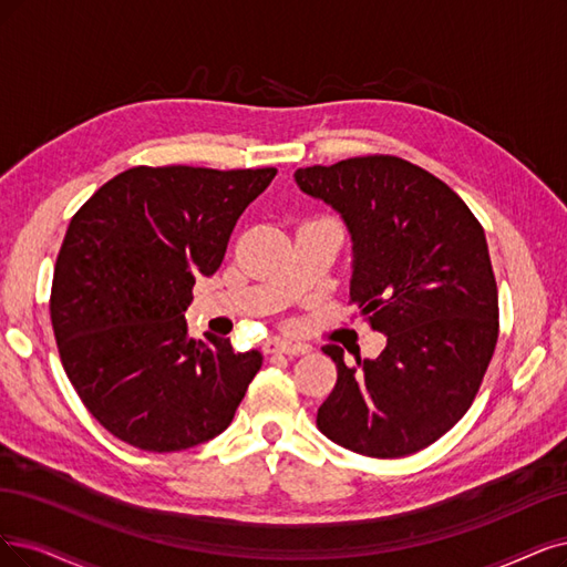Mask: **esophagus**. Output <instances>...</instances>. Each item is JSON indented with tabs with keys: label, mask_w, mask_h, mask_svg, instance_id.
I'll return each mask as SVG.
<instances>
[{
	"label": "esophagus",
	"mask_w": 567,
	"mask_h": 567,
	"mask_svg": "<svg viewBox=\"0 0 567 567\" xmlns=\"http://www.w3.org/2000/svg\"><path fill=\"white\" fill-rule=\"evenodd\" d=\"M266 352H280V354H306L310 350V346L306 343H291L285 339H268L264 343Z\"/></svg>",
	"instance_id": "34e87169"
}]
</instances>
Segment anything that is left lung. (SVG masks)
Segmentation results:
<instances>
[{"label":"left lung","instance_id":"8db88e82","mask_svg":"<svg viewBox=\"0 0 567 567\" xmlns=\"http://www.w3.org/2000/svg\"><path fill=\"white\" fill-rule=\"evenodd\" d=\"M295 179L346 221L350 301L388 337L379 358L354 367L343 348H322L339 375L318 427L369 457L411 455L467 413L495 352L497 285L484 228L453 188L396 156L299 167Z\"/></svg>","mask_w":567,"mask_h":567}]
</instances>
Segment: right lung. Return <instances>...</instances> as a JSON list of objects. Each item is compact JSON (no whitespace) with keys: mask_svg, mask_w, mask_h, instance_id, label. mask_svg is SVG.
<instances>
[{"mask_svg":"<svg viewBox=\"0 0 567 567\" xmlns=\"http://www.w3.org/2000/svg\"><path fill=\"white\" fill-rule=\"evenodd\" d=\"M276 173L137 165L72 217L53 270V333L81 402L121 442L175 453L234 421L261 352L188 339L184 310Z\"/></svg>","mask_w":567,"mask_h":567,"instance_id":"obj_1","label":"right lung"}]
</instances>
